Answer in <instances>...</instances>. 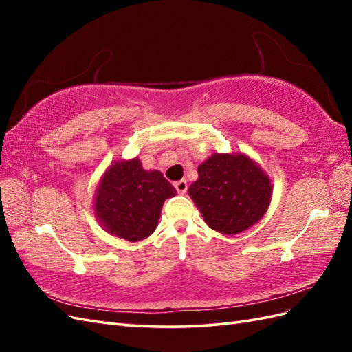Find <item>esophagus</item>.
Wrapping results in <instances>:
<instances>
[{
  "label": "esophagus",
  "mask_w": 352,
  "mask_h": 352,
  "mask_svg": "<svg viewBox=\"0 0 352 352\" xmlns=\"http://www.w3.org/2000/svg\"><path fill=\"white\" fill-rule=\"evenodd\" d=\"M175 189H177L178 193H182V195H183V193L188 192V182H186V180L177 182V183H175Z\"/></svg>",
  "instance_id": "34e87169"
}]
</instances>
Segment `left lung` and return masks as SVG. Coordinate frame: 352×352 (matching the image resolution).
I'll return each instance as SVG.
<instances>
[{
  "mask_svg": "<svg viewBox=\"0 0 352 352\" xmlns=\"http://www.w3.org/2000/svg\"><path fill=\"white\" fill-rule=\"evenodd\" d=\"M189 195L207 226L239 234L258 222L272 197L267 175L243 154H213L198 166Z\"/></svg>",
  "mask_w": 352,
  "mask_h": 352,
  "instance_id": "left-lung-1",
  "label": "left lung"
}]
</instances>
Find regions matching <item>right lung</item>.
I'll use <instances>...</instances> for the list:
<instances>
[{
    "label": "right lung",
    "mask_w": 352,
    "mask_h": 352,
    "mask_svg": "<svg viewBox=\"0 0 352 352\" xmlns=\"http://www.w3.org/2000/svg\"><path fill=\"white\" fill-rule=\"evenodd\" d=\"M177 190L159 170H145L139 159L111 164L96 190L95 213L109 233L138 242L153 234L164 199Z\"/></svg>",
    "instance_id": "1"
}]
</instances>
